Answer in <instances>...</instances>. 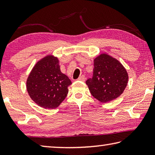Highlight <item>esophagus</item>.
<instances>
[{
	"label": "esophagus",
	"mask_w": 155,
	"mask_h": 155,
	"mask_svg": "<svg viewBox=\"0 0 155 155\" xmlns=\"http://www.w3.org/2000/svg\"><path fill=\"white\" fill-rule=\"evenodd\" d=\"M78 81H85V75L81 76V77L78 78Z\"/></svg>",
	"instance_id": "1"
}]
</instances>
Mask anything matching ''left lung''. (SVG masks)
<instances>
[{
  "mask_svg": "<svg viewBox=\"0 0 155 155\" xmlns=\"http://www.w3.org/2000/svg\"><path fill=\"white\" fill-rule=\"evenodd\" d=\"M94 65L93 77L86 81L91 95L101 103L111 101L121 95L128 79L124 66L107 54L97 57Z\"/></svg>",
  "mask_w": 155,
  "mask_h": 155,
  "instance_id": "left-lung-1",
  "label": "left lung"
}]
</instances>
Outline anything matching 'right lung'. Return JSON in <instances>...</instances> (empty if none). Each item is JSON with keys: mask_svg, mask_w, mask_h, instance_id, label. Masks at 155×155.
Listing matches in <instances>:
<instances>
[{"mask_svg": "<svg viewBox=\"0 0 155 155\" xmlns=\"http://www.w3.org/2000/svg\"><path fill=\"white\" fill-rule=\"evenodd\" d=\"M72 84L60 70L57 57L48 55L39 61L27 81L31 98L44 109H55L67 96L68 87Z\"/></svg>", "mask_w": 155, "mask_h": 155, "instance_id": "right-lung-1", "label": "right lung"}]
</instances>
